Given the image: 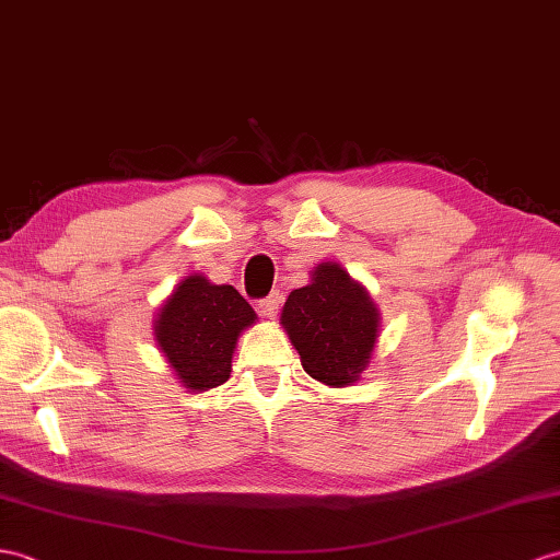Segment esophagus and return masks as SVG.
<instances>
[{
	"label": "esophagus",
	"mask_w": 560,
	"mask_h": 560,
	"mask_svg": "<svg viewBox=\"0 0 560 560\" xmlns=\"http://www.w3.org/2000/svg\"><path fill=\"white\" fill-rule=\"evenodd\" d=\"M280 304H282V296L278 292H272L270 296H266V299H261V302H258V313H261L264 318L272 320L278 316Z\"/></svg>",
	"instance_id": "esophagus-1"
}]
</instances>
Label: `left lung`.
Masks as SVG:
<instances>
[{
    "mask_svg": "<svg viewBox=\"0 0 560 560\" xmlns=\"http://www.w3.org/2000/svg\"><path fill=\"white\" fill-rule=\"evenodd\" d=\"M308 276V284L290 292L280 325L313 380L349 387L371 365L383 320L380 308L363 284L335 261L313 266Z\"/></svg>",
    "mask_w": 560,
    "mask_h": 560,
    "instance_id": "8db88e82",
    "label": "left lung"
}]
</instances>
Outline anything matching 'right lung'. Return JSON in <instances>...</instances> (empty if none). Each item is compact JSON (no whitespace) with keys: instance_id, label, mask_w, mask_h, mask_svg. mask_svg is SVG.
I'll list each match as a JSON object with an SVG mask.
<instances>
[{"instance_id":"obj_1","label":"right lung","mask_w":560,"mask_h":560,"mask_svg":"<svg viewBox=\"0 0 560 560\" xmlns=\"http://www.w3.org/2000/svg\"><path fill=\"white\" fill-rule=\"evenodd\" d=\"M256 320L233 284H213L192 272L156 308L154 339L183 387L207 392L230 377L237 339Z\"/></svg>"}]
</instances>
